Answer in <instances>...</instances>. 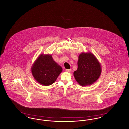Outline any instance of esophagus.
Returning <instances> with one entry per match:
<instances>
[{
	"label": "esophagus",
	"mask_w": 129,
	"mask_h": 129,
	"mask_svg": "<svg viewBox=\"0 0 129 129\" xmlns=\"http://www.w3.org/2000/svg\"><path fill=\"white\" fill-rule=\"evenodd\" d=\"M66 71L67 72H70L71 71V69H66Z\"/></svg>",
	"instance_id": "esophagus-1"
}]
</instances>
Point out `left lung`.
I'll return each mask as SVG.
<instances>
[{"label":"left lung","instance_id":"obj_1","mask_svg":"<svg viewBox=\"0 0 129 129\" xmlns=\"http://www.w3.org/2000/svg\"><path fill=\"white\" fill-rule=\"evenodd\" d=\"M77 66L74 76L76 81L81 86L92 85L100 76L102 71L101 64L91 52H83L79 54Z\"/></svg>","mask_w":129,"mask_h":129}]
</instances>
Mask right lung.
<instances>
[{
  "mask_svg": "<svg viewBox=\"0 0 129 129\" xmlns=\"http://www.w3.org/2000/svg\"><path fill=\"white\" fill-rule=\"evenodd\" d=\"M62 71V68L50 54H41L31 67V72L35 80L43 86L53 83Z\"/></svg>",
  "mask_w": 129,
  "mask_h": 129,
  "instance_id": "right-lung-1",
  "label": "right lung"
}]
</instances>
